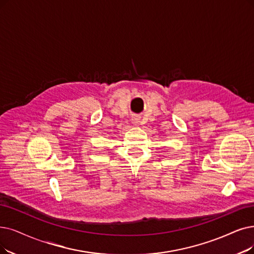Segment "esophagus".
Instances as JSON below:
<instances>
[{
  "label": "esophagus",
  "instance_id": "obj_1",
  "mask_svg": "<svg viewBox=\"0 0 254 254\" xmlns=\"http://www.w3.org/2000/svg\"><path fill=\"white\" fill-rule=\"evenodd\" d=\"M137 120H138L137 118H134V119H133V121H134V123H137V122H138Z\"/></svg>",
  "mask_w": 254,
  "mask_h": 254
}]
</instances>
